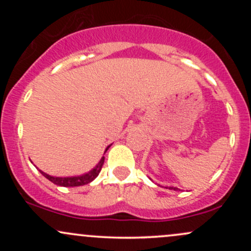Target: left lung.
<instances>
[{
  "mask_svg": "<svg viewBox=\"0 0 251 251\" xmlns=\"http://www.w3.org/2000/svg\"><path fill=\"white\" fill-rule=\"evenodd\" d=\"M165 188L170 189V190H176V191H178V190H179L178 188H174V186H165Z\"/></svg>",
  "mask_w": 251,
  "mask_h": 251,
  "instance_id": "1",
  "label": "left lung"
}]
</instances>
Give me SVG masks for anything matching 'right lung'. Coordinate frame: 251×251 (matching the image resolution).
<instances>
[{
	"instance_id": "obj_1",
	"label": "right lung",
	"mask_w": 251,
	"mask_h": 251,
	"mask_svg": "<svg viewBox=\"0 0 251 251\" xmlns=\"http://www.w3.org/2000/svg\"><path fill=\"white\" fill-rule=\"evenodd\" d=\"M109 146H107L106 151H107ZM103 162H105V157H102L101 159H100V162L98 163L97 165L91 170V171H88L87 174H83L80 176H72V177H56V176H50V175L46 174V172L41 171V170H39V171L41 172V174L45 176L48 180H50L51 183L56 184V185L65 186V188H73V186L86 185V184L91 183L92 180L96 179V178L98 177V175H99L100 171H101Z\"/></svg>"
}]
</instances>
